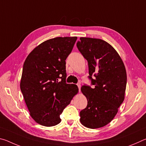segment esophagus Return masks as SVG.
Masks as SVG:
<instances>
[{"mask_svg":"<svg viewBox=\"0 0 146 146\" xmlns=\"http://www.w3.org/2000/svg\"><path fill=\"white\" fill-rule=\"evenodd\" d=\"M77 86H78V88L79 92H80V88H81V85H80V84H77Z\"/></svg>","mask_w":146,"mask_h":146,"instance_id":"1","label":"esophagus"}]
</instances>
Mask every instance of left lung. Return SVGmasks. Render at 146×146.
<instances>
[{"label": "left lung", "instance_id": "1", "mask_svg": "<svg viewBox=\"0 0 146 146\" xmlns=\"http://www.w3.org/2000/svg\"><path fill=\"white\" fill-rule=\"evenodd\" d=\"M76 46L88 60V77L94 86L81 88L88 105L80 112V122L91 129L102 127L114 118L124 100L125 66L117 51L102 39L81 37Z\"/></svg>", "mask_w": 146, "mask_h": 146}]
</instances>
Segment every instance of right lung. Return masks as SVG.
Segmentation results:
<instances>
[{
  "label": "right lung",
  "instance_id": "add662e5",
  "mask_svg": "<svg viewBox=\"0 0 146 146\" xmlns=\"http://www.w3.org/2000/svg\"><path fill=\"white\" fill-rule=\"evenodd\" d=\"M76 36L49 39L36 47L24 63L21 90L29 114L36 123L51 127L77 94V86L66 82V60Z\"/></svg>",
  "mask_w": 146,
  "mask_h": 146
}]
</instances>
